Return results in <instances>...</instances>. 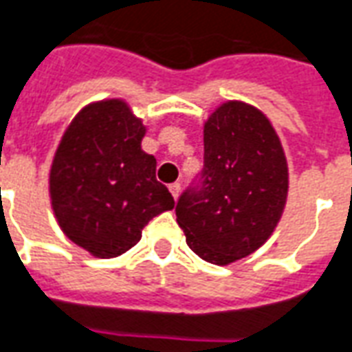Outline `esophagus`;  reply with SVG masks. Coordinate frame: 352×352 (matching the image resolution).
Segmentation results:
<instances>
[{"mask_svg": "<svg viewBox=\"0 0 352 352\" xmlns=\"http://www.w3.org/2000/svg\"><path fill=\"white\" fill-rule=\"evenodd\" d=\"M168 190H170V193H172V197H174V199H178V197H180V184H178V182H174V184H170V186H168Z\"/></svg>", "mask_w": 352, "mask_h": 352, "instance_id": "1", "label": "esophagus"}]
</instances>
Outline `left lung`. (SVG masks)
I'll use <instances>...</instances> for the list:
<instances>
[{"instance_id": "8db88e82", "label": "left lung", "mask_w": 352, "mask_h": 352, "mask_svg": "<svg viewBox=\"0 0 352 352\" xmlns=\"http://www.w3.org/2000/svg\"><path fill=\"white\" fill-rule=\"evenodd\" d=\"M203 144L201 184L182 193L176 220L193 253L224 266L272 236L287 199V161L270 120L243 101L208 116Z\"/></svg>"}]
</instances>
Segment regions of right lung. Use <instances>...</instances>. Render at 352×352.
Here are the masks:
<instances>
[{"label": "right lung", "mask_w": 352, "mask_h": 352, "mask_svg": "<svg viewBox=\"0 0 352 352\" xmlns=\"http://www.w3.org/2000/svg\"><path fill=\"white\" fill-rule=\"evenodd\" d=\"M145 126L122 99L86 105L60 138L50 172L51 207L70 241L98 258L126 253L153 217L174 208L142 149Z\"/></svg>", "instance_id": "obj_1"}]
</instances>
